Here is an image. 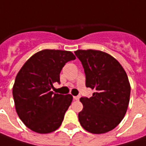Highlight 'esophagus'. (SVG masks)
<instances>
[{
  "label": "esophagus",
  "instance_id": "esophagus-1",
  "mask_svg": "<svg viewBox=\"0 0 146 146\" xmlns=\"http://www.w3.org/2000/svg\"><path fill=\"white\" fill-rule=\"evenodd\" d=\"M73 98H74L75 100H79L80 97H79V96H74V97H73Z\"/></svg>",
  "mask_w": 146,
  "mask_h": 146
}]
</instances>
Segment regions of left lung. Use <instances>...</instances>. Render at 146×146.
Wrapping results in <instances>:
<instances>
[{"instance_id":"obj_1","label":"left lung","mask_w":146,"mask_h":146,"mask_svg":"<svg viewBox=\"0 0 146 146\" xmlns=\"http://www.w3.org/2000/svg\"><path fill=\"white\" fill-rule=\"evenodd\" d=\"M86 74V86L94 90L90 98L82 97L83 109L78 119L91 133H108L123 119L128 109L131 87L121 64L108 53L96 50L74 52Z\"/></svg>"}]
</instances>
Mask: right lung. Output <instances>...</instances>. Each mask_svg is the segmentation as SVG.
<instances>
[{
	"mask_svg": "<svg viewBox=\"0 0 146 146\" xmlns=\"http://www.w3.org/2000/svg\"><path fill=\"white\" fill-rule=\"evenodd\" d=\"M75 59L68 51L45 49L33 55L17 74L13 87L15 108L31 130L49 133L61 125L73 96L54 93L52 89L55 82L60 83L64 64Z\"/></svg>",
	"mask_w": 146,
	"mask_h": 146,
	"instance_id": "1",
	"label": "right lung"
}]
</instances>
